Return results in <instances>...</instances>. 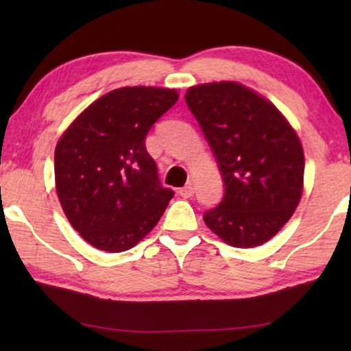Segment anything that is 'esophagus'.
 I'll use <instances>...</instances> for the list:
<instances>
[{
    "label": "esophagus",
    "instance_id": "obj_1",
    "mask_svg": "<svg viewBox=\"0 0 351 351\" xmlns=\"http://www.w3.org/2000/svg\"><path fill=\"white\" fill-rule=\"evenodd\" d=\"M193 193H195V190H193V185H191V184L185 185L184 189L179 190V195L182 196V198H191V196H193Z\"/></svg>",
    "mask_w": 351,
    "mask_h": 351
}]
</instances>
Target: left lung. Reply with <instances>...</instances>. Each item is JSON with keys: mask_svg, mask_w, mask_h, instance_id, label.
I'll return each instance as SVG.
<instances>
[{"mask_svg": "<svg viewBox=\"0 0 351 351\" xmlns=\"http://www.w3.org/2000/svg\"><path fill=\"white\" fill-rule=\"evenodd\" d=\"M185 102L225 184L204 223L230 246H261L299 206L305 169L299 137L275 105L233 81L193 86Z\"/></svg>", "mask_w": 351, "mask_h": 351, "instance_id": "left-lung-1", "label": "left lung"}]
</instances>
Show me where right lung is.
I'll return each instance as SVG.
<instances>
[{"mask_svg": "<svg viewBox=\"0 0 351 351\" xmlns=\"http://www.w3.org/2000/svg\"><path fill=\"white\" fill-rule=\"evenodd\" d=\"M177 99L176 89H114L90 104L57 143L54 174L62 209L71 227L100 251L136 246L174 196L161 185L145 137Z\"/></svg>", "mask_w": 351, "mask_h": 351, "instance_id": "obj_1", "label": "right lung"}]
</instances>
